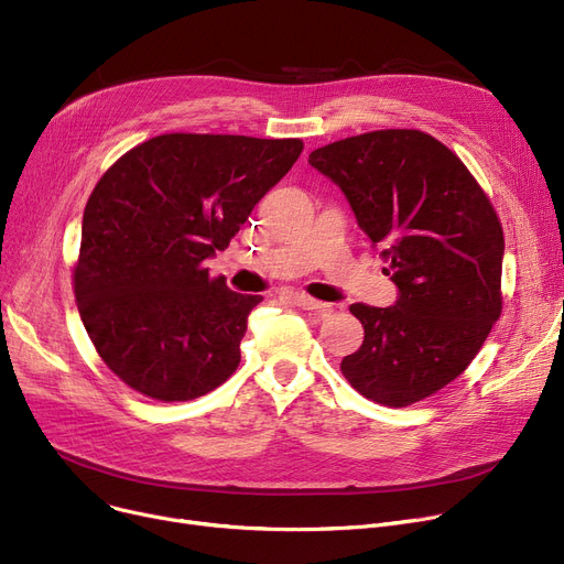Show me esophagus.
Wrapping results in <instances>:
<instances>
[{"mask_svg": "<svg viewBox=\"0 0 564 564\" xmlns=\"http://www.w3.org/2000/svg\"><path fill=\"white\" fill-rule=\"evenodd\" d=\"M290 300H292V304H297L300 308L313 311V313H317V315H329V313L334 311L329 304L317 302V300H313V297H308V294H302V292L290 294Z\"/></svg>", "mask_w": 564, "mask_h": 564, "instance_id": "1", "label": "esophagus"}]
</instances>
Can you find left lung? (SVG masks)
<instances>
[{"label": "left lung", "instance_id": "1", "mask_svg": "<svg viewBox=\"0 0 564 564\" xmlns=\"http://www.w3.org/2000/svg\"><path fill=\"white\" fill-rule=\"evenodd\" d=\"M308 164L340 187L398 288L389 308L349 306L366 336L343 375L387 406L436 393L476 359L500 317L506 242L489 198L453 151L419 130L334 141Z\"/></svg>", "mask_w": 564, "mask_h": 564}]
</instances>
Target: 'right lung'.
Here are the masks:
<instances>
[{
	"label": "right lung",
	"mask_w": 564,
	"mask_h": 564,
	"mask_svg": "<svg viewBox=\"0 0 564 564\" xmlns=\"http://www.w3.org/2000/svg\"><path fill=\"white\" fill-rule=\"evenodd\" d=\"M304 151L300 139L173 132L139 143L96 185L82 219L75 297L88 338L130 389L187 402L240 366L258 294L203 264Z\"/></svg>",
	"instance_id": "1"
}]
</instances>
